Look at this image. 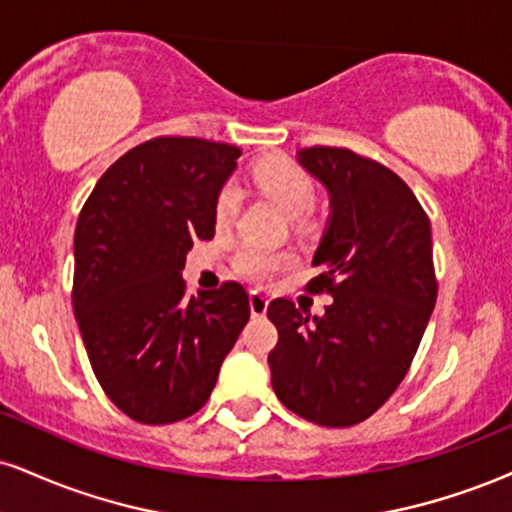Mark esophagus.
<instances>
[{"mask_svg": "<svg viewBox=\"0 0 512 512\" xmlns=\"http://www.w3.org/2000/svg\"><path fill=\"white\" fill-rule=\"evenodd\" d=\"M267 307H269L267 295H262V293H257V291L250 293V312H252V317H264V315H267Z\"/></svg>", "mask_w": 512, "mask_h": 512, "instance_id": "34e87169", "label": "esophagus"}]
</instances>
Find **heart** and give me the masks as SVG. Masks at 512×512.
<instances>
[{"label": "heart", "mask_w": 512, "mask_h": 512, "mask_svg": "<svg viewBox=\"0 0 512 512\" xmlns=\"http://www.w3.org/2000/svg\"><path fill=\"white\" fill-rule=\"evenodd\" d=\"M252 186L274 200L288 217H303L317 200V188L312 176L300 164L288 157H267L250 171ZM238 190L224 186L214 200V224L226 229L238 214ZM291 262L288 255L262 248H243L236 257V269L250 281H267Z\"/></svg>", "instance_id": "heart-1"}]
</instances>
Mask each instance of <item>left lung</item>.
I'll return each instance as SVG.
<instances>
[{
	"instance_id": "8db88e82",
	"label": "left lung",
	"mask_w": 512,
	"mask_h": 512,
	"mask_svg": "<svg viewBox=\"0 0 512 512\" xmlns=\"http://www.w3.org/2000/svg\"><path fill=\"white\" fill-rule=\"evenodd\" d=\"M298 162L329 190V224L310 293L334 295L322 317L276 298L272 386L288 410L322 427L374 415L408 374L436 305L432 224L408 183L346 147H307Z\"/></svg>"
}]
</instances>
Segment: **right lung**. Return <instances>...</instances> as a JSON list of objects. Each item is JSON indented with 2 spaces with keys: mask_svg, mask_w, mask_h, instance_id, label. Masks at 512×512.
I'll list each match as a JSON object with an SVG mask.
<instances>
[{
  "mask_svg": "<svg viewBox=\"0 0 512 512\" xmlns=\"http://www.w3.org/2000/svg\"><path fill=\"white\" fill-rule=\"evenodd\" d=\"M240 150L152 138L104 171L73 238V312L92 372L135 422L195 415L250 319L236 281L188 295L186 255L214 238V200Z\"/></svg>",
  "mask_w": 512,
  "mask_h": 512,
  "instance_id": "right-lung-1",
  "label": "right lung"
}]
</instances>
